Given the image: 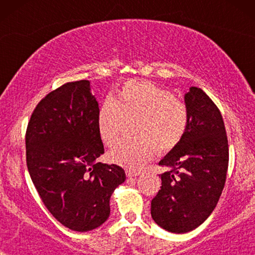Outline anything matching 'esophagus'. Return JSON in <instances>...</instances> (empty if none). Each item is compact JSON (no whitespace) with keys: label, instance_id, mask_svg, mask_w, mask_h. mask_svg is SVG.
Returning <instances> with one entry per match:
<instances>
[{"label":"esophagus","instance_id":"obj_1","mask_svg":"<svg viewBox=\"0 0 255 255\" xmlns=\"http://www.w3.org/2000/svg\"><path fill=\"white\" fill-rule=\"evenodd\" d=\"M127 175H128V177H135L139 175V172H137V170H133V169H127Z\"/></svg>","mask_w":255,"mask_h":255}]
</instances>
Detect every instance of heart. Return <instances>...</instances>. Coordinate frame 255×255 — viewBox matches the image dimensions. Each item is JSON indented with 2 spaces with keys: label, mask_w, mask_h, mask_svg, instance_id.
I'll return each mask as SVG.
<instances>
[{
  "label": "heart",
  "mask_w": 255,
  "mask_h": 255,
  "mask_svg": "<svg viewBox=\"0 0 255 255\" xmlns=\"http://www.w3.org/2000/svg\"><path fill=\"white\" fill-rule=\"evenodd\" d=\"M134 121L132 133L109 153L113 162L128 169H140L161 153L172 151L186 134L188 108L168 89L149 81L125 82L113 99H107L97 113V131L102 142L113 147L123 134L127 122Z\"/></svg>",
  "instance_id": "heart-1"
}]
</instances>
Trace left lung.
I'll use <instances>...</instances> for the list:
<instances>
[{
	"label": "left lung",
	"mask_w": 255,
	"mask_h": 255,
	"mask_svg": "<svg viewBox=\"0 0 255 255\" xmlns=\"http://www.w3.org/2000/svg\"><path fill=\"white\" fill-rule=\"evenodd\" d=\"M184 102L186 134L160 166L161 187L151 202L152 218L174 233H186L207 219L221 197L229 166V144L221 111L201 88L191 87Z\"/></svg>",
	"instance_id": "obj_1"
}]
</instances>
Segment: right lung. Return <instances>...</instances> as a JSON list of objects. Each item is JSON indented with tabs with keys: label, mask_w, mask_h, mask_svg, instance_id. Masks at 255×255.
<instances>
[{
	"label": "right lung",
	"mask_w": 255,
	"mask_h": 255,
	"mask_svg": "<svg viewBox=\"0 0 255 255\" xmlns=\"http://www.w3.org/2000/svg\"><path fill=\"white\" fill-rule=\"evenodd\" d=\"M97 113L89 81L67 82L37 104L26 128L31 180L51 215L73 231L102 225L111 194L125 181L121 166L96 161L104 153Z\"/></svg>",
	"instance_id": "add662e5"
}]
</instances>
